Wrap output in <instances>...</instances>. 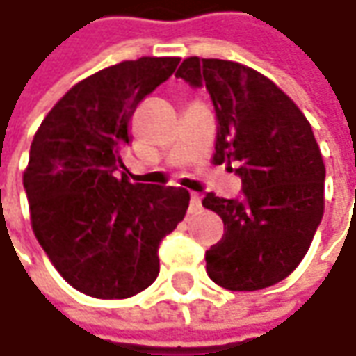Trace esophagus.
<instances>
[{
    "instance_id": "esophagus-1",
    "label": "esophagus",
    "mask_w": 356,
    "mask_h": 356,
    "mask_svg": "<svg viewBox=\"0 0 356 356\" xmlns=\"http://www.w3.org/2000/svg\"><path fill=\"white\" fill-rule=\"evenodd\" d=\"M201 197L197 195V193H193L191 195V201H189V213H197V211H201Z\"/></svg>"
}]
</instances>
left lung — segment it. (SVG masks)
<instances>
[{"instance_id": "left-lung-1", "label": "left lung", "mask_w": 356, "mask_h": 356, "mask_svg": "<svg viewBox=\"0 0 356 356\" xmlns=\"http://www.w3.org/2000/svg\"><path fill=\"white\" fill-rule=\"evenodd\" d=\"M175 76L209 90L213 163H234L242 179L240 199H202L225 222L204 254L207 274L230 291L270 288L300 266L323 216L325 165L312 126L288 94L240 63L189 56Z\"/></svg>"}]
</instances>
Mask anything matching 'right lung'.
<instances>
[{"label":"right lung","mask_w":356,"mask_h":356,"mask_svg":"<svg viewBox=\"0 0 356 356\" xmlns=\"http://www.w3.org/2000/svg\"><path fill=\"white\" fill-rule=\"evenodd\" d=\"M141 56L74 84L44 116L23 187L31 227L56 272L82 293L124 300L159 274V242L189 207V191L129 183L122 147L141 100L177 68Z\"/></svg>","instance_id":"add662e5"}]
</instances>
